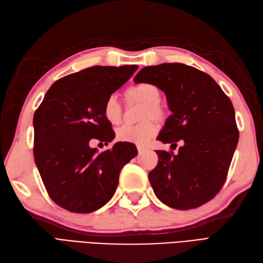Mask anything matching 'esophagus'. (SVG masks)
<instances>
[{
    "instance_id": "1",
    "label": "esophagus",
    "mask_w": 263,
    "mask_h": 263,
    "mask_svg": "<svg viewBox=\"0 0 263 263\" xmlns=\"http://www.w3.org/2000/svg\"><path fill=\"white\" fill-rule=\"evenodd\" d=\"M137 149H138V153H139V154H144V153L147 151V149L145 148V147H143V146H138Z\"/></svg>"
}]
</instances>
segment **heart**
Instances as JSON below:
<instances>
[{
  "instance_id": "obj_1",
  "label": "heart",
  "mask_w": 263,
  "mask_h": 263,
  "mask_svg": "<svg viewBox=\"0 0 263 263\" xmlns=\"http://www.w3.org/2000/svg\"><path fill=\"white\" fill-rule=\"evenodd\" d=\"M128 97L140 101L146 105L144 119L155 118L159 119L164 116L163 108L159 106L161 101V90L153 83L140 82L132 86L127 91ZM102 115L105 119L111 125H117L121 119V107L116 95H109L104 101ZM157 126L147 121V123L132 126L124 125L117 129V139L124 143H133L137 145H146L156 135Z\"/></svg>"
}]
</instances>
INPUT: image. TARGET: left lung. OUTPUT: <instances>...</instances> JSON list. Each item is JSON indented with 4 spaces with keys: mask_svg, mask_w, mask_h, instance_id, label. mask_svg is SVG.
Masks as SVG:
<instances>
[{
    "mask_svg": "<svg viewBox=\"0 0 263 263\" xmlns=\"http://www.w3.org/2000/svg\"><path fill=\"white\" fill-rule=\"evenodd\" d=\"M134 81L153 83L167 98L172 115L157 139L183 142L176 155L156 151L158 164L148 174L154 193L173 209L203 205L222 189L238 145L231 100L212 77L183 63L145 67Z\"/></svg>",
    "mask_w": 263,
    "mask_h": 263,
    "instance_id": "1",
    "label": "left lung"
}]
</instances>
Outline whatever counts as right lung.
Instances as JSON below:
<instances>
[{
	"label": "right lung",
	"instance_id": "add662e5",
	"mask_svg": "<svg viewBox=\"0 0 263 263\" xmlns=\"http://www.w3.org/2000/svg\"><path fill=\"white\" fill-rule=\"evenodd\" d=\"M138 66H95L68 74L50 87L34 112V162L49 196L73 213H91L116 192L119 173L137 149L116 143L97 154L89 143L115 138L102 106Z\"/></svg>",
	"mask_w": 263,
	"mask_h": 263
}]
</instances>
